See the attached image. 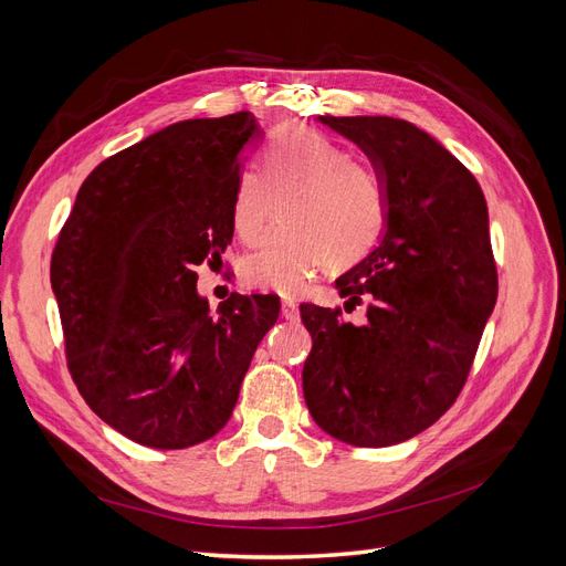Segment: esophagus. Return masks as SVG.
<instances>
[{
  "label": "esophagus",
  "mask_w": 566,
  "mask_h": 566,
  "mask_svg": "<svg viewBox=\"0 0 566 566\" xmlns=\"http://www.w3.org/2000/svg\"><path fill=\"white\" fill-rule=\"evenodd\" d=\"M281 314H283L287 321H297V318H300V306H297V302L285 297L283 304H281Z\"/></svg>",
  "instance_id": "1"
}]
</instances>
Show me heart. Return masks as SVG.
Returning a JSON list of instances; mask_svg holds the SVG:
<instances>
[{"label":"heart","instance_id":"heart-1","mask_svg":"<svg viewBox=\"0 0 566 566\" xmlns=\"http://www.w3.org/2000/svg\"><path fill=\"white\" fill-rule=\"evenodd\" d=\"M283 202L285 224L241 262L250 287L297 295L325 262L354 264L380 243L389 219L382 175L347 146L310 127H285L269 142L262 172L235 179L231 224L243 243L264 235Z\"/></svg>","mask_w":566,"mask_h":566}]
</instances>
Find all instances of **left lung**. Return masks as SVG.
Instances as JSON below:
<instances>
[{
  "label": "left lung",
  "mask_w": 566,
  "mask_h": 566,
  "mask_svg": "<svg viewBox=\"0 0 566 566\" xmlns=\"http://www.w3.org/2000/svg\"><path fill=\"white\" fill-rule=\"evenodd\" d=\"M361 148L387 186L378 248L335 281L354 325L302 304L312 352L304 401L323 432L352 447H391L437 422L468 380L499 297L489 210L470 169L399 117L318 115Z\"/></svg>",
  "instance_id": "8db88e82"
}]
</instances>
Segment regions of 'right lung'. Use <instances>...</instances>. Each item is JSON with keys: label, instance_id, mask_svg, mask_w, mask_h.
Wrapping results in <instances>:
<instances>
[{"label": "right lung", "instance_id": "1", "mask_svg": "<svg viewBox=\"0 0 566 566\" xmlns=\"http://www.w3.org/2000/svg\"><path fill=\"white\" fill-rule=\"evenodd\" d=\"M250 111L181 119L115 153L80 186L51 254L67 368L94 413L142 447L208 441L233 413L256 345L279 318L273 295L210 310L193 266L233 238Z\"/></svg>", "mask_w": 566, "mask_h": 566}]
</instances>
